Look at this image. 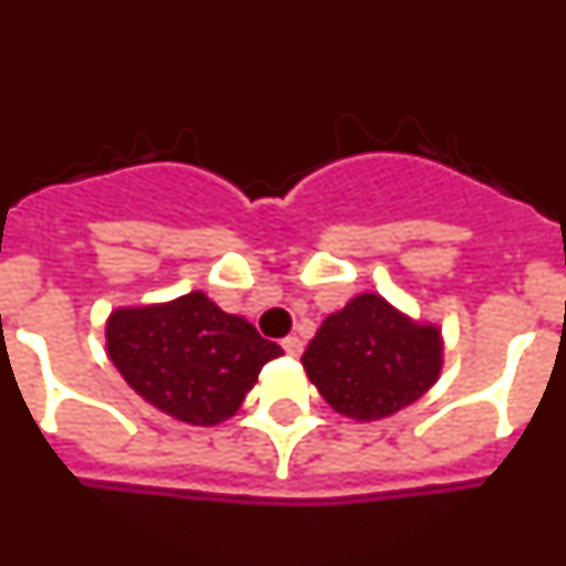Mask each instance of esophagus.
<instances>
[{
  "label": "esophagus",
  "mask_w": 566,
  "mask_h": 566,
  "mask_svg": "<svg viewBox=\"0 0 566 566\" xmlns=\"http://www.w3.org/2000/svg\"><path fill=\"white\" fill-rule=\"evenodd\" d=\"M280 345H283V352L292 354V357H300V354H303V339L294 337V334H292V337L283 339V343H280Z\"/></svg>",
  "instance_id": "34e87169"
}]
</instances>
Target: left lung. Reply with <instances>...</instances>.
Returning a JSON list of instances; mask_svg holds the SVG:
<instances>
[{"label": "left lung", "mask_w": 566, "mask_h": 566, "mask_svg": "<svg viewBox=\"0 0 566 566\" xmlns=\"http://www.w3.org/2000/svg\"><path fill=\"white\" fill-rule=\"evenodd\" d=\"M303 368L334 411L368 422L402 411L437 382L442 337L379 294H359L323 319Z\"/></svg>", "instance_id": "left-lung-1"}]
</instances>
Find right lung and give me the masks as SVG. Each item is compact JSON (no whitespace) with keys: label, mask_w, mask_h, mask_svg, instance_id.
<instances>
[{"label":"right lung","mask_w":566,"mask_h":566,"mask_svg":"<svg viewBox=\"0 0 566 566\" xmlns=\"http://www.w3.org/2000/svg\"><path fill=\"white\" fill-rule=\"evenodd\" d=\"M107 352L135 394L189 424L232 417L260 368L283 348L203 292L172 303L118 308L107 319Z\"/></svg>","instance_id":"1"}]
</instances>
